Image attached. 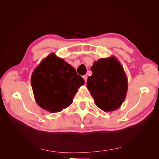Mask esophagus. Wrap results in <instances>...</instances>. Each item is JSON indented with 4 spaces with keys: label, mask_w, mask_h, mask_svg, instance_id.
<instances>
[{
    "label": "esophagus",
    "mask_w": 159,
    "mask_h": 159,
    "mask_svg": "<svg viewBox=\"0 0 159 159\" xmlns=\"http://www.w3.org/2000/svg\"><path fill=\"white\" fill-rule=\"evenodd\" d=\"M83 78L85 80V82H86V81H87V80H88V76L85 75L83 76Z\"/></svg>",
    "instance_id": "obj_1"
}]
</instances>
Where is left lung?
Returning <instances> with one entry per match:
<instances>
[{
  "instance_id": "1",
  "label": "left lung",
  "mask_w": 159,
  "mask_h": 159,
  "mask_svg": "<svg viewBox=\"0 0 159 159\" xmlns=\"http://www.w3.org/2000/svg\"><path fill=\"white\" fill-rule=\"evenodd\" d=\"M87 85L97 106L105 112L119 109L125 99L128 81L123 68L115 56L94 61Z\"/></svg>"
}]
</instances>
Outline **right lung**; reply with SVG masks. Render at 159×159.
I'll return each mask as SVG.
<instances>
[{
    "mask_svg": "<svg viewBox=\"0 0 159 159\" xmlns=\"http://www.w3.org/2000/svg\"><path fill=\"white\" fill-rule=\"evenodd\" d=\"M84 84L73 67L54 53L43 60L31 76L37 104L51 113L60 112L70 106L78 89Z\"/></svg>",
    "mask_w": 159,
    "mask_h": 159,
    "instance_id": "1",
    "label": "right lung"
}]
</instances>
